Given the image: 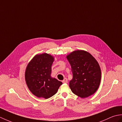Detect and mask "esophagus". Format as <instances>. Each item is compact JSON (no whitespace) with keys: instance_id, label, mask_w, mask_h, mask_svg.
<instances>
[{"instance_id":"1","label":"esophagus","mask_w":122,"mask_h":122,"mask_svg":"<svg viewBox=\"0 0 122 122\" xmlns=\"http://www.w3.org/2000/svg\"><path fill=\"white\" fill-rule=\"evenodd\" d=\"M62 83H68V80H67L66 78H64L62 81Z\"/></svg>"}]
</instances>
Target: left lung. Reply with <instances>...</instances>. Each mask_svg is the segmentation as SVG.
I'll return each mask as SVG.
<instances>
[{
    "instance_id": "left-lung-1",
    "label": "left lung",
    "mask_w": 122,
    "mask_h": 122,
    "mask_svg": "<svg viewBox=\"0 0 122 122\" xmlns=\"http://www.w3.org/2000/svg\"><path fill=\"white\" fill-rule=\"evenodd\" d=\"M71 66L73 79L69 86L74 94L81 98L93 94L100 85V67L97 61L86 51L77 50L66 56Z\"/></svg>"
}]
</instances>
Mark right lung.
<instances>
[{"instance_id":"obj_1","label":"right lung","mask_w":122,"mask_h":122,"mask_svg":"<svg viewBox=\"0 0 122 122\" xmlns=\"http://www.w3.org/2000/svg\"><path fill=\"white\" fill-rule=\"evenodd\" d=\"M53 57L47 53L36 55L28 64L25 80L29 89L38 97L47 99L57 92L62 83L51 76Z\"/></svg>"}]
</instances>
